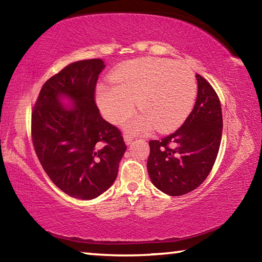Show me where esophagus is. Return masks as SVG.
Here are the masks:
<instances>
[{"label":"esophagus","mask_w":262,"mask_h":262,"mask_svg":"<svg viewBox=\"0 0 262 262\" xmlns=\"http://www.w3.org/2000/svg\"><path fill=\"white\" fill-rule=\"evenodd\" d=\"M133 139H134V137L130 136V135H128V134L123 135V140H125V143H126V144H129L130 142L133 141Z\"/></svg>","instance_id":"34e87169"}]
</instances>
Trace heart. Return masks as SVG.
Masks as SVG:
<instances>
[{
	"mask_svg": "<svg viewBox=\"0 0 262 262\" xmlns=\"http://www.w3.org/2000/svg\"><path fill=\"white\" fill-rule=\"evenodd\" d=\"M112 85L97 89V104L106 120L118 123L132 112L137 99L140 113L132 114L123 127L143 134L155 127L159 132L178 128L193 108L196 83L185 62L141 57L126 62L111 76Z\"/></svg>",
	"mask_w": 262,
	"mask_h": 262,
	"instance_id": "heart-1",
	"label": "heart"
}]
</instances>
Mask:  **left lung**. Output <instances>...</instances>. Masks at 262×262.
<instances>
[{"label": "left lung", "mask_w": 262, "mask_h": 262, "mask_svg": "<svg viewBox=\"0 0 262 262\" xmlns=\"http://www.w3.org/2000/svg\"><path fill=\"white\" fill-rule=\"evenodd\" d=\"M198 97L184 125L173 134L149 142L148 173L163 193L179 196L199 187L210 173L220 150L223 119L219 97L196 74Z\"/></svg>", "instance_id": "8db88e82"}]
</instances>
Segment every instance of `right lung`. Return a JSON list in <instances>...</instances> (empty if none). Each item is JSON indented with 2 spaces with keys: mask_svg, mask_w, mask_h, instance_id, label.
<instances>
[{
  "mask_svg": "<svg viewBox=\"0 0 262 262\" xmlns=\"http://www.w3.org/2000/svg\"><path fill=\"white\" fill-rule=\"evenodd\" d=\"M104 68L100 59L70 63L43 84L32 112L39 162L62 192L79 200H92L113 185L127 149L121 132L101 118L95 101Z\"/></svg>",
  "mask_w": 262,
  "mask_h": 262,
  "instance_id": "right-lung-1",
  "label": "right lung"
}]
</instances>
